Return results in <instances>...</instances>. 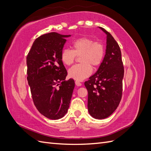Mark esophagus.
<instances>
[{"label": "esophagus", "instance_id": "1", "mask_svg": "<svg viewBox=\"0 0 151 151\" xmlns=\"http://www.w3.org/2000/svg\"><path fill=\"white\" fill-rule=\"evenodd\" d=\"M75 84H76V86H78V87L82 86V83H80V82H78V81H75Z\"/></svg>", "mask_w": 151, "mask_h": 151}]
</instances>
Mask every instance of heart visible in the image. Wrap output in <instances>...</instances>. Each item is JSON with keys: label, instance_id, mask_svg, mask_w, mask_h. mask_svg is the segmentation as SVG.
<instances>
[{"label": "heart", "instance_id": "b5f03b06", "mask_svg": "<svg viewBox=\"0 0 151 151\" xmlns=\"http://www.w3.org/2000/svg\"><path fill=\"white\" fill-rule=\"evenodd\" d=\"M72 50L64 49L62 51V62L66 65L74 62L76 56H80L81 64L76 65L68 70L70 78L82 81L92 74L93 68H99L102 63L106 50L102 43L94 42L87 37L78 38L71 44Z\"/></svg>", "mask_w": 151, "mask_h": 151}]
</instances>
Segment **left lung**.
<instances>
[{
    "label": "left lung",
    "instance_id": "obj_1",
    "mask_svg": "<svg viewBox=\"0 0 151 151\" xmlns=\"http://www.w3.org/2000/svg\"><path fill=\"white\" fill-rule=\"evenodd\" d=\"M99 27L107 35L106 55L97 71L84 85L88 91L89 113L101 120L113 114L120 102L124 69L116 41L106 29Z\"/></svg>",
    "mask_w": 151,
    "mask_h": 151
}]
</instances>
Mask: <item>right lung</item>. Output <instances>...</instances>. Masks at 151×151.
I'll return each instance as SVG.
<instances>
[{"instance_id": "add662e5", "label": "right lung", "mask_w": 151, "mask_h": 151, "mask_svg": "<svg viewBox=\"0 0 151 151\" xmlns=\"http://www.w3.org/2000/svg\"><path fill=\"white\" fill-rule=\"evenodd\" d=\"M55 32L34 41L26 57L27 82L35 106L42 115L58 120L68 113L75 81L65 80L68 73L61 60L65 38Z\"/></svg>"}]
</instances>
